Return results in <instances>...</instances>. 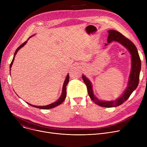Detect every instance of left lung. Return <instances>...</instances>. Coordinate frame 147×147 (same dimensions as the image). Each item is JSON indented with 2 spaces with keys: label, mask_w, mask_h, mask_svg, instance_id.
<instances>
[{
  "label": "left lung",
  "mask_w": 147,
  "mask_h": 147,
  "mask_svg": "<svg viewBox=\"0 0 147 147\" xmlns=\"http://www.w3.org/2000/svg\"><path fill=\"white\" fill-rule=\"evenodd\" d=\"M108 33H109L107 39L108 43H110L113 41L120 43L128 49L131 55L132 67H131V71L129 76L127 87L126 88L124 93L123 94V95L120 98H117L115 100H114V101H102V100L98 99L94 95L90 81L85 76H82V78L87 86L89 97L96 104L104 107H114L120 105L123 102H125L129 98L130 95L132 94V92L136 89L139 83V80H140L141 61L135 45L130 40H129L127 38L115 30H111L108 31ZM107 45V43L105 44V46Z\"/></svg>",
  "instance_id": "obj_1"
}]
</instances>
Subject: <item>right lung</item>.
<instances>
[{
    "mask_svg": "<svg viewBox=\"0 0 147 147\" xmlns=\"http://www.w3.org/2000/svg\"><path fill=\"white\" fill-rule=\"evenodd\" d=\"M32 37V36L28 38V39H29V38H30V37ZM27 41H26L25 42H24L22 44H21V45L19 46V47L17 49V50L15 51V53H14V55H13V58L12 61L11 63V64H10V71H11V68L12 67V64H13V61H14V58H15V55H16L17 52L19 51V49H21L22 47H23V46H24L27 43ZM68 82H69V75H68V74L67 76V77H66V79H65V81H64V84H63V90H62L61 95V96L59 97V98L57 100V101L56 102H53V103H52V104H49V105H45V106H36V105H33L30 104H29V103H28V102H27V103L28 105H31V106L36 107V108H37V109H44V110L52 109V108H54V107H57V106L60 105L61 103L63 102V101H64L65 98H66V95H67V92H66V89H67V88H66V86H67V84L68 83Z\"/></svg>",
    "mask_w": 147,
    "mask_h": 147,
    "instance_id": "obj_1",
    "label": "right lung"
}]
</instances>
